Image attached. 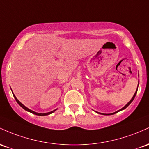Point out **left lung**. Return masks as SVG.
<instances>
[{
  "mask_svg": "<svg viewBox=\"0 0 149 149\" xmlns=\"http://www.w3.org/2000/svg\"><path fill=\"white\" fill-rule=\"evenodd\" d=\"M136 92H137V90H136V92H135V93H134V96L132 97V99H131V100H130V102H129V103H127V105H126V106H124V107H123V108H122V109H120V111H117V112H115V113H111V114H108V115H113V114H115V113H118V112H119V111H122V110H124V109H125V108H127V106H129V105H130V103H132V101H133L134 98H135V96H136ZM103 115H104V114H103Z\"/></svg>",
  "mask_w": 149,
  "mask_h": 149,
  "instance_id": "obj_1",
  "label": "left lung"
}]
</instances>
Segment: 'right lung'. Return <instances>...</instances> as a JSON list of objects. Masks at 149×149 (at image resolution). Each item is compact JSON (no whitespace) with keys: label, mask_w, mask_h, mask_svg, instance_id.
<instances>
[{"label":"right lung","mask_w":149,"mask_h":149,"mask_svg":"<svg viewBox=\"0 0 149 149\" xmlns=\"http://www.w3.org/2000/svg\"><path fill=\"white\" fill-rule=\"evenodd\" d=\"M13 96H14L15 98L16 101L17 102V103H18V104H19V106H20L22 107V108H23V109H24L25 111H28V112H30V113H33V114H34V115H40V116H43V115H47L51 114V113H53V112H54V111H56V110H55V111H51V112H49V113H36V112H34V111H31V110H29V108H26V107H25V106H24V105L22 104V103H21L20 102H19V101H18V99H17V98H16L14 94H13Z\"/></svg>","instance_id":"add662e5"}]
</instances>
